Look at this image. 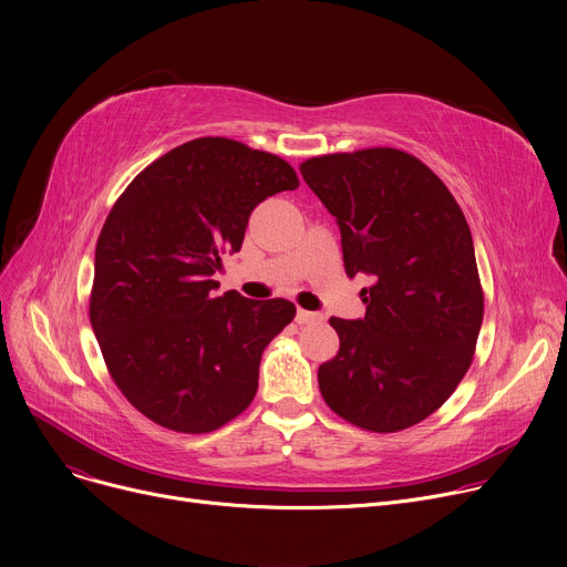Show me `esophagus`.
<instances>
[{"label": "esophagus", "instance_id": "esophagus-1", "mask_svg": "<svg viewBox=\"0 0 567 567\" xmlns=\"http://www.w3.org/2000/svg\"><path fill=\"white\" fill-rule=\"evenodd\" d=\"M323 317L319 315V312H310V310H301L299 308V312H296V321L299 323H319Z\"/></svg>", "mask_w": 567, "mask_h": 567}]
</instances>
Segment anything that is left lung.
<instances>
[{
  "label": "left lung",
  "mask_w": 567,
  "mask_h": 567,
  "mask_svg": "<svg viewBox=\"0 0 567 567\" xmlns=\"http://www.w3.org/2000/svg\"><path fill=\"white\" fill-rule=\"evenodd\" d=\"M301 174L338 218L347 276L365 274L363 319L331 317L340 349L319 391L340 419L379 434L419 425L471 368L485 293L460 204L393 146L326 154Z\"/></svg>",
  "instance_id": "8db88e82"
}]
</instances>
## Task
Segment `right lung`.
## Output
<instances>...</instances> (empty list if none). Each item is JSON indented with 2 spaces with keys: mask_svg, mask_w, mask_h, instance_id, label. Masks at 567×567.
I'll list each match as a JSON object with an SVG mask.
<instances>
[{
  "mask_svg": "<svg viewBox=\"0 0 567 567\" xmlns=\"http://www.w3.org/2000/svg\"><path fill=\"white\" fill-rule=\"evenodd\" d=\"M299 188L276 154L197 137L144 167L96 244L89 319L116 389L148 421L214 432L257 393L261 353L293 319L285 299L216 296L220 255L238 252L252 208Z\"/></svg>",
  "mask_w": 567,
  "mask_h": 567,
  "instance_id": "add662e5",
  "label": "right lung"
}]
</instances>
